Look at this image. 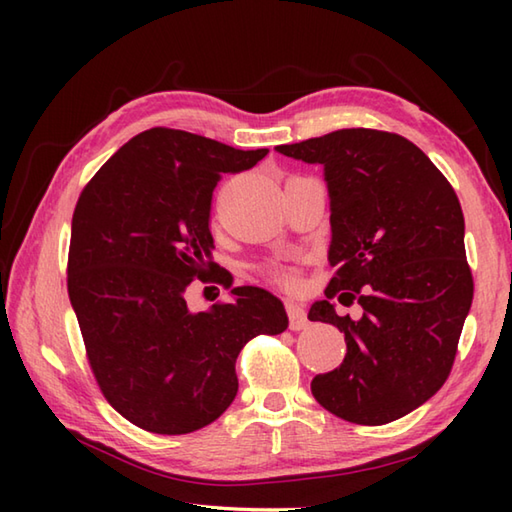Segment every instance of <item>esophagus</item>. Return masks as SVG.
Instances as JSON below:
<instances>
[{
  "mask_svg": "<svg viewBox=\"0 0 512 512\" xmlns=\"http://www.w3.org/2000/svg\"><path fill=\"white\" fill-rule=\"evenodd\" d=\"M286 312H288L290 330H306L308 328V314L299 306V303L286 301Z\"/></svg>",
  "mask_w": 512,
  "mask_h": 512,
  "instance_id": "obj_1",
  "label": "esophagus"
}]
</instances>
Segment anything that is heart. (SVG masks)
Instances as JSON below:
<instances>
[{
	"instance_id": "heart-1",
	"label": "heart",
	"mask_w": 512,
	"mask_h": 512,
	"mask_svg": "<svg viewBox=\"0 0 512 512\" xmlns=\"http://www.w3.org/2000/svg\"><path fill=\"white\" fill-rule=\"evenodd\" d=\"M259 275H262L268 284L279 286L284 290H297L301 284L299 270L284 262H266L264 266H259Z\"/></svg>"
}]
</instances>
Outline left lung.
<instances>
[{"instance_id":"8db88e82","label":"left lung","mask_w":512,"mask_h":512,"mask_svg":"<svg viewBox=\"0 0 512 512\" xmlns=\"http://www.w3.org/2000/svg\"><path fill=\"white\" fill-rule=\"evenodd\" d=\"M279 154L317 162L330 191L336 268L310 321L345 334L343 363L312 378V396L347 422L387 424L449 378L473 301L458 195L411 140L380 129H336ZM364 308L339 318L329 299Z\"/></svg>"}]
</instances>
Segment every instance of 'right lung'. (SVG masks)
Masks as SVG:
<instances>
[{
	"mask_svg": "<svg viewBox=\"0 0 512 512\" xmlns=\"http://www.w3.org/2000/svg\"><path fill=\"white\" fill-rule=\"evenodd\" d=\"M266 154L154 127L79 195L68 295L105 400L140 429L182 436L220 418L237 394L242 347L288 328L284 303L262 288H233V301L206 312L184 299L193 279L233 286L211 262L213 189Z\"/></svg>",
	"mask_w": 512,
	"mask_h": 512,
	"instance_id": "1",
	"label": "right lung"
}]
</instances>
